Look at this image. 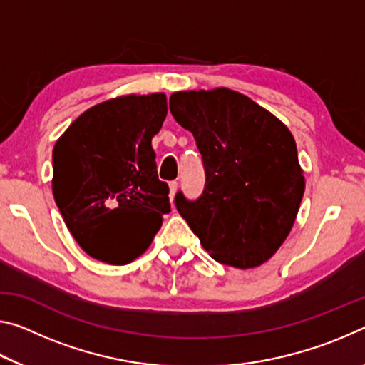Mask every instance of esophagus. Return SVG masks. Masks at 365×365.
Instances as JSON below:
<instances>
[{"label": "esophagus", "mask_w": 365, "mask_h": 365, "mask_svg": "<svg viewBox=\"0 0 365 365\" xmlns=\"http://www.w3.org/2000/svg\"><path fill=\"white\" fill-rule=\"evenodd\" d=\"M177 188H178V183H177V182H170V183H169V196H170V201L173 200V196H175Z\"/></svg>", "instance_id": "1"}]
</instances>
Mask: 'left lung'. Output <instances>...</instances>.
Here are the masks:
<instances>
[{
  "instance_id": "obj_1",
  "label": "left lung",
  "mask_w": 365,
  "mask_h": 365,
  "mask_svg": "<svg viewBox=\"0 0 365 365\" xmlns=\"http://www.w3.org/2000/svg\"><path fill=\"white\" fill-rule=\"evenodd\" d=\"M170 112L203 155L205 192L175 206L205 250L250 269L274 255L291 232L305 190L292 133L240 92L216 88L170 96Z\"/></svg>"
}]
</instances>
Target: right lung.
I'll list each match as a JSON object with an SVG mask.
<instances>
[{
	"label": "right lung",
	"mask_w": 365,
	"mask_h": 365,
	"mask_svg": "<svg viewBox=\"0 0 365 365\" xmlns=\"http://www.w3.org/2000/svg\"><path fill=\"white\" fill-rule=\"evenodd\" d=\"M167 117L164 92L120 96L86 110L53 148L55 203L92 258L125 264L148 250L170 211L153 138Z\"/></svg>",
	"instance_id": "obj_1"
}]
</instances>
